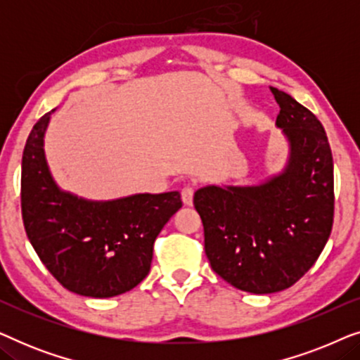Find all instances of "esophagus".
Wrapping results in <instances>:
<instances>
[{
    "label": "esophagus",
    "mask_w": 360,
    "mask_h": 360,
    "mask_svg": "<svg viewBox=\"0 0 360 360\" xmlns=\"http://www.w3.org/2000/svg\"><path fill=\"white\" fill-rule=\"evenodd\" d=\"M181 201H184L186 206L193 203V188H191V186H184V188H181Z\"/></svg>",
    "instance_id": "esophagus-1"
}]
</instances>
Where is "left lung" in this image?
Instances as JSON below:
<instances>
[{"label": "left lung", "instance_id": "obj_1", "mask_svg": "<svg viewBox=\"0 0 360 360\" xmlns=\"http://www.w3.org/2000/svg\"><path fill=\"white\" fill-rule=\"evenodd\" d=\"M277 126L290 142L282 174L254 186H205L193 196L211 269L243 292L265 295L297 283L326 245L334 218V167L316 116L270 88Z\"/></svg>", "mask_w": 360, "mask_h": 360}]
</instances>
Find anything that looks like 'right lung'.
I'll return each instance as SVG.
<instances>
[{
    "mask_svg": "<svg viewBox=\"0 0 360 360\" xmlns=\"http://www.w3.org/2000/svg\"><path fill=\"white\" fill-rule=\"evenodd\" d=\"M51 112L34 124L22 152L21 211L29 240L70 292L110 298L129 292L150 270L155 238L181 208L179 191L88 201L58 188L44 154Z\"/></svg>",
    "mask_w": 360,
    "mask_h": 360,
    "instance_id": "add662e5",
    "label": "right lung"
}]
</instances>
